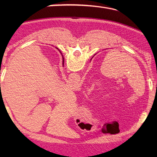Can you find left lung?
<instances>
[{
	"label": "left lung",
	"mask_w": 157,
	"mask_h": 157,
	"mask_svg": "<svg viewBox=\"0 0 157 157\" xmlns=\"http://www.w3.org/2000/svg\"><path fill=\"white\" fill-rule=\"evenodd\" d=\"M60 52H61V51H60ZM61 55H62V53H61Z\"/></svg>",
	"instance_id": "obj_1"
}]
</instances>
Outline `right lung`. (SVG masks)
I'll return each mask as SVG.
<instances>
[{"label":"right lung","mask_w":157,"mask_h":157,"mask_svg":"<svg viewBox=\"0 0 157 157\" xmlns=\"http://www.w3.org/2000/svg\"><path fill=\"white\" fill-rule=\"evenodd\" d=\"M63 64H64V58H63Z\"/></svg>","instance_id":"obj_1"}]
</instances>
